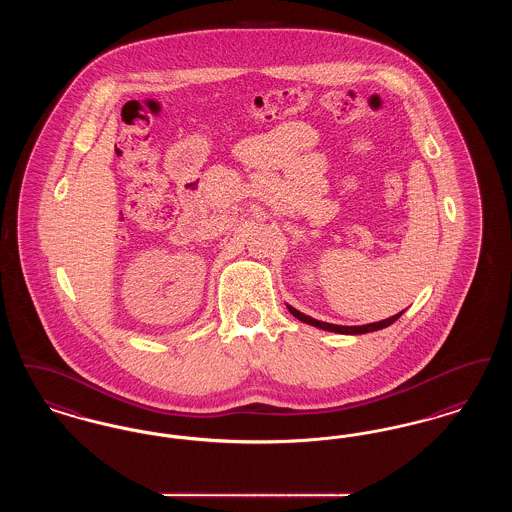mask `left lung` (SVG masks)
Masks as SVG:
<instances>
[{
	"mask_svg": "<svg viewBox=\"0 0 512 512\" xmlns=\"http://www.w3.org/2000/svg\"><path fill=\"white\" fill-rule=\"evenodd\" d=\"M288 309H290V313H292L293 317L299 318L301 322H307V324H311V326H317L320 330H328V332H338V334H366V332H374V330H382V328H386V326H390L393 324L397 318L401 317L405 311H401V313H397V315H393V317L386 318V320H380V322H372V324H365V326H338V324H330V322H322V320H317V318L307 317V315H303V313H299L297 309H293L288 305Z\"/></svg>",
	"mask_w": 512,
	"mask_h": 512,
	"instance_id": "obj_1",
	"label": "left lung"
}]
</instances>
